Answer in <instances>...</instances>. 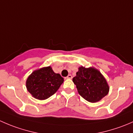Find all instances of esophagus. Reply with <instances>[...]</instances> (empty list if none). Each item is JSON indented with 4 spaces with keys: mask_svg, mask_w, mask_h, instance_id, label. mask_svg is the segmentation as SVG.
Instances as JSON below:
<instances>
[{
    "mask_svg": "<svg viewBox=\"0 0 133 133\" xmlns=\"http://www.w3.org/2000/svg\"><path fill=\"white\" fill-rule=\"evenodd\" d=\"M65 78H67V79H71L72 78V75H69L68 76H67V77H65Z\"/></svg>",
    "mask_w": 133,
    "mask_h": 133,
    "instance_id": "esophagus-1",
    "label": "esophagus"
}]
</instances>
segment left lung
<instances>
[{"label":"left lung","mask_w":133,"mask_h":133,"mask_svg":"<svg viewBox=\"0 0 133 133\" xmlns=\"http://www.w3.org/2000/svg\"><path fill=\"white\" fill-rule=\"evenodd\" d=\"M73 82L79 95L89 102L99 101L109 92V88L105 78L92 68L80 67Z\"/></svg>","instance_id":"left-lung-1"}]
</instances>
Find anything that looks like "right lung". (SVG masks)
Wrapping results in <instances>:
<instances>
[{
	"instance_id": "right-lung-1",
	"label": "right lung",
	"mask_w": 133,
	"mask_h": 133,
	"mask_svg": "<svg viewBox=\"0 0 133 133\" xmlns=\"http://www.w3.org/2000/svg\"><path fill=\"white\" fill-rule=\"evenodd\" d=\"M64 82L60 74L54 73L50 66L33 71L26 81V88L32 96L45 100L54 95Z\"/></svg>"
}]
</instances>
